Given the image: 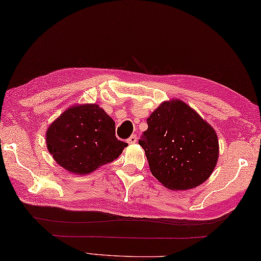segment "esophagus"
Segmentation results:
<instances>
[{"label": "esophagus", "instance_id": "obj_1", "mask_svg": "<svg viewBox=\"0 0 261 261\" xmlns=\"http://www.w3.org/2000/svg\"><path fill=\"white\" fill-rule=\"evenodd\" d=\"M126 142L129 143V145H134V143H136V142H137V136H136V135H132L131 137L127 138Z\"/></svg>", "mask_w": 261, "mask_h": 261}]
</instances>
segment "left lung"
I'll return each mask as SVG.
<instances>
[{"instance_id": "left-lung-1", "label": "left lung", "mask_w": 261, "mask_h": 261, "mask_svg": "<svg viewBox=\"0 0 261 261\" xmlns=\"http://www.w3.org/2000/svg\"><path fill=\"white\" fill-rule=\"evenodd\" d=\"M139 139L151 174L169 190L184 191L206 180L218 163L212 126L179 99L164 102L147 119Z\"/></svg>"}]
</instances>
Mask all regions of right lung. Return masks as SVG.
I'll return each instance as SVG.
<instances>
[{"instance_id":"obj_1","label":"right lung","mask_w":261,"mask_h":261,"mask_svg":"<svg viewBox=\"0 0 261 261\" xmlns=\"http://www.w3.org/2000/svg\"><path fill=\"white\" fill-rule=\"evenodd\" d=\"M48 150L73 174H90L113 162L127 143L115 137V123L97 104L76 105L54 121L46 135Z\"/></svg>"}]
</instances>
